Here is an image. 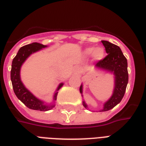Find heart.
I'll list each match as a JSON object with an SVG mask.
<instances>
[{"mask_svg": "<svg viewBox=\"0 0 146 146\" xmlns=\"http://www.w3.org/2000/svg\"><path fill=\"white\" fill-rule=\"evenodd\" d=\"M86 54L89 55L91 54L92 53V56H93V58L96 60H102L103 57H104V50L102 48H96L94 49V48H87L85 51Z\"/></svg>", "mask_w": 146, "mask_h": 146, "instance_id": "b5f03b06", "label": "heart"}]
</instances>
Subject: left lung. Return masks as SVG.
<instances>
[{"mask_svg": "<svg viewBox=\"0 0 146 146\" xmlns=\"http://www.w3.org/2000/svg\"><path fill=\"white\" fill-rule=\"evenodd\" d=\"M105 48L107 56L97 62L96 66L113 73L115 76V87L113 96L105 102L104 108L100 111H107L111 110L119 104L124 96L127 83H128V70H127V60L120 48L117 45L110 43L108 41H102ZM80 92H82V86L80 88ZM83 105H87L83 102Z\"/></svg>", "mask_w": 146, "mask_h": 146, "instance_id": "8db88e82", "label": "left lung"}]
</instances>
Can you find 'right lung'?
Instances as JSON below:
<instances>
[{
  "instance_id": "add662e5",
  "label": "right lung",
  "mask_w": 146,
  "mask_h": 146,
  "mask_svg": "<svg viewBox=\"0 0 146 146\" xmlns=\"http://www.w3.org/2000/svg\"><path fill=\"white\" fill-rule=\"evenodd\" d=\"M46 45L39 44L37 42H34L32 44H27L25 46H23L20 48L18 51V53L16 55V57L13 58L12 62V66H11V71H10V79L12 82L13 89L14 91L15 95L17 97L26 105L27 108L33 110H36V111H46L54 107V104L52 105H46L44 104V102L38 99L35 98L29 91L28 89H26L24 86L23 82L20 80V68H21L22 64L26 60V58L32 54L33 53L41 50L43 48H45ZM63 86V83H60L59 86L57 87V89L54 96V99H57V91L59 90L61 86Z\"/></svg>"
}]
</instances>
